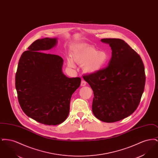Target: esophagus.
Segmentation results:
<instances>
[{
	"label": "esophagus",
	"mask_w": 158,
	"mask_h": 158,
	"mask_svg": "<svg viewBox=\"0 0 158 158\" xmlns=\"http://www.w3.org/2000/svg\"><path fill=\"white\" fill-rule=\"evenodd\" d=\"M86 81H84V80H82L81 81V86H85V85H86Z\"/></svg>",
	"instance_id": "34e87169"
}]
</instances>
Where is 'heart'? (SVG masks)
<instances>
[{
	"label": "heart",
	"instance_id": "b5f03b06",
	"mask_svg": "<svg viewBox=\"0 0 158 158\" xmlns=\"http://www.w3.org/2000/svg\"><path fill=\"white\" fill-rule=\"evenodd\" d=\"M75 61L80 65H84L83 69L87 72H95L101 69L108 60V56L105 52H99L95 48L87 47L77 50L73 54ZM68 66L75 68L73 60L68 59Z\"/></svg>",
	"mask_w": 158,
	"mask_h": 158
}]
</instances>
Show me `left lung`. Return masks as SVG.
Wrapping results in <instances>:
<instances>
[{
	"label": "left lung",
	"mask_w": 158,
	"mask_h": 158,
	"mask_svg": "<svg viewBox=\"0 0 158 158\" xmlns=\"http://www.w3.org/2000/svg\"><path fill=\"white\" fill-rule=\"evenodd\" d=\"M112 56L108 66L83 78L94 92L92 112L99 120L114 123L132 114L140 104L146 82L139 54L118 38H103Z\"/></svg>",
	"instance_id": "obj_1"
}]
</instances>
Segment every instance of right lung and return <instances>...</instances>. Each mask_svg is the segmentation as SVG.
I'll return each mask as SVG.
<instances>
[{"label":"right lung","mask_w":158,"mask_h":158,"mask_svg":"<svg viewBox=\"0 0 158 158\" xmlns=\"http://www.w3.org/2000/svg\"><path fill=\"white\" fill-rule=\"evenodd\" d=\"M57 43L45 38L33 42L22 54L15 75L18 99L23 111L45 125H57L67 118L72 94L81 77L69 78L62 72L63 60L44 52Z\"/></svg>","instance_id":"obj_1"}]
</instances>
